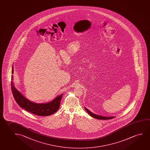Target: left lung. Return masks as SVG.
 Wrapping results in <instances>:
<instances>
[{
  "label": "left lung",
  "mask_w": 150,
  "mask_h": 150,
  "mask_svg": "<svg viewBox=\"0 0 150 150\" xmlns=\"http://www.w3.org/2000/svg\"><path fill=\"white\" fill-rule=\"evenodd\" d=\"M85 108L86 111L87 112L88 114H89L91 117L95 118H96V119H98V120H111V119H112L113 118L115 117V116H113V117H105V116H103L97 115V114H93V113H92V112H91L89 110H88L87 108Z\"/></svg>",
  "instance_id": "left-lung-1"
}]
</instances>
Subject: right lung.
<instances>
[{
	"label": "right lung",
	"mask_w": 150,
	"mask_h": 150,
	"mask_svg": "<svg viewBox=\"0 0 150 150\" xmlns=\"http://www.w3.org/2000/svg\"><path fill=\"white\" fill-rule=\"evenodd\" d=\"M12 73H13V66H12ZM11 77V80H13V76ZM11 85L12 94L16 103L21 108L26 111L36 115L47 116L55 113L59 108L60 102L63 94L56 97L54 99L48 103H36L30 101L22 95L14 87L12 81H11Z\"/></svg>",
	"instance_id": "add662e5"
}]
</instances>
